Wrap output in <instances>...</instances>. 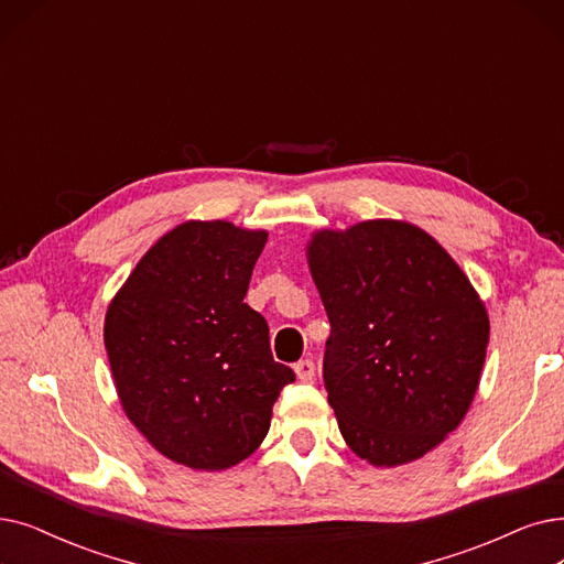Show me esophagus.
I'll list each match as a JSON object with an SVG mask.
<instances>
[{
  "label": "esophagus",
  "instance_id": "obj_1",
  "mask_svg": "<svg viewBox=\"0 0 564 564\" xmlns=\"http://www.w3.org/2000/svg\"><path fill=\"white\" fill-rule=\"evenodd\" d=\"M295 373H297V378H300L302 382H311L313 376H315V364H313L311 359H300V361L295 364Z\"/></svg>",
  "mask_w": 564,
  "mask_h": 564
}]
</instances>
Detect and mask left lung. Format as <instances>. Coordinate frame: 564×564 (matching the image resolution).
I'll return each instance as SVG.
<instances>
[{
    "label": "left lung",
    "instance_id": "left-lung-1",
    "mask_svg": "<svg viewBox=\"0 0 564 564\" xmlns=\"http://www.w3.org/2000/svg\"><path fill=\"white\" fill-rule=\"evenodd\" d=\"M308 264L332 325L323 380L340 435L380 468L422 458L475 399L488 346L475 288L401 221L315 232Z\"/></svg>",
    "mask_w": 564,
    "mask_h": 564
}]
</instances>
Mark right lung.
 I'll return each mask as SVG.
<instances>
[{
    "label": "right lung",
    "mask_w": 564,
    "mask_h": 564,
    "mask_svg": "<svg viewBox=\"0 0 564 564\" xmlns=\"http://www.w3.org/2000/svg\"><path fill=\"white\" fill-rule=\"evenodd\" d=\"M267 232L188 221L142 256L108 306L106 350L127 417L167 458L226 470L269 431L281 389L264 317L243 304Z\"/></svg>",
    "instance_id": "1"
}]
</instances>
